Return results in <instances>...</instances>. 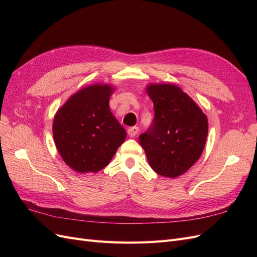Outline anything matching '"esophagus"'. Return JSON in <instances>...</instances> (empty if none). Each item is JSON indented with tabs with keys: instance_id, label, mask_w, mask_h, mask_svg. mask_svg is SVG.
Returning a JSON list of instances; mask_svg holds the SVG:
<instances>
[{
	"instance_id": "esophagus-1",
	"label": "esophagus",
	"mask_w": 257,
	"mask_h": 257,
	"mask_svg": "<svg viewBox=\"0 0 257 257\" xmlns=\"http://www.w3.org/2000/svg\"><path fill=\"white\" fill-rule=\"evenodd\" d=\"M139 128L137 126H131L127 128V134L130 137H135L138 134Z\"/></svg>"
}]
</instances>
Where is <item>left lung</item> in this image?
I'll list each match as a JSON object with an SVG mask.
<instances>
[{
  "instance_id": "8db88e82",
  "label": "left lung",
  "mask_w": 257,
  "mask_h": 257,
  "mask_svg": "<svg viewBox=\"0 0 257 257\" xmlns=\"http://www.w3.org/2000/svg\"><path fill=\"white\" fill-rule=\"evenodd\" d=\"M151 125L139 136L148 162L155 173L176 178L190 169L203 153L208 120L195 102L174 84H151Z\"/></svg>"
}]
</instances>
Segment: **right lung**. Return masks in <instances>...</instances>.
I'll list each match as a JSON object with an SVG mask.
<instances>
[{
  "instance_id": "1",
  "label": "right lung",
  "mask_w": 257,
  "mask_h": 257,
  "mask_svg": "<svg viewBox=\"0 0 257 257\" xmlns=\"http://www.w3.org/2000/svg\"><path fill=\"white\" fill-rule=\"evenodd\" d=\"M111 90L107 84L83 88L54 116L53 138L57 149L76 172H99L125 141V130L109 109Z\"/></svg>"
}]
</instances>
